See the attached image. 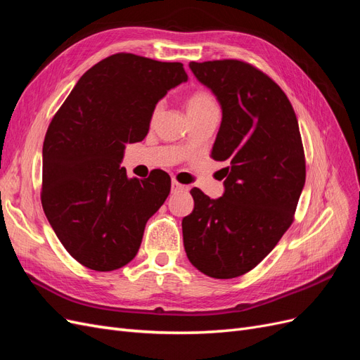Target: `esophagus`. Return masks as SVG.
Segmentation results:
<instances>
[{"instance_id": "esophagus-1", "label": "esophagus", "mask_w": 360, "mask_h": 360, "mask_svg": "<svg viewBox=\"0 0 360 360\" xmlns=\"http://www.w3.org/2000/svg\"><path fill=\"white\" fill-rule=\"evenodd\" d=\"M188 188L184 186V184H181V183H179L177 180H172V183H171V192L172 193H177V192H181V191H186Z\"/></svg>"}]
</instances>
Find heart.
Here are the masks:
<instances>
[{
	"instance_id": "1",
	"label": "heart",
	"mask_w": 360,
	"mask_h": 360,
	"mask_svg": "<svg viewBox=\"0 0 360 360\" xmlns=\"http://www.w3.org/2000/svg\"><path fill=\"white\" fill-rule=\"evenodd\" d=\"M186 105H188V112H189V117L192 115H197V114H201L207 110H213V108H219L217 106V102L214 99V96L209 91L205 90H195L192 91L188 99H186ZM159 108L156 106L155 111H153V115L158 112Z\"/></svg>"
}]
</instances>
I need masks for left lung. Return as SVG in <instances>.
I'll return each instance as SVG.
<instances>
[{"label": "left lung", "instance_id": "1", "mask_svg": "<svg viewBox=\"0 0 360 360\" xmlns=\"http://www.w3.org/2000/svg\"><path fill=\"white\" fill-rule=\"evenodd\" d=\"M189 68L222 106L210 158L230 167L219 200L191 191L195 205L183 217V243L204 275L231 279L259 264L294 221L307 177L302 136L287 94L263 70L242 60Z\"/></svg>", "mask_w": 360, "mask_h": 360}]
</instances>
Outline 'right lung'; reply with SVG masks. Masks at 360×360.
I'll list each match as a JSON object with an SVG mask.
<instances>
[{"label":"right lung","instance_id":"right-lung-1","mask_svg":"<svg viewBox=\"0 0 360 360\" xmlns=\"http://www.w3.org/2000/svg\"><path fill=\"white\" fill-rule=\"evenodd\" d=\"M186 79L181 63L118 52L86 70L53 115L40 198L60 242L82 266L111 271L135 258L171 177L155 169L146 180L129 179L120 167L124 144L146 138L159 99Z\"/></svg>","mask_w":360,"mask_h":360}]
</instances>
